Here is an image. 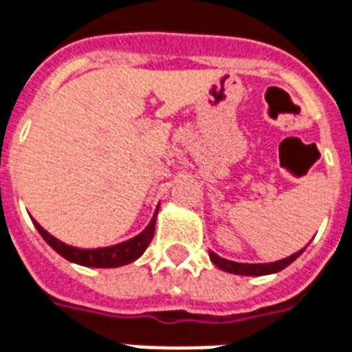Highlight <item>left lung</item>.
Masks as SVG:
<instances>
[{
	"label": "left lung",
	"mask_w": 352,
	"mask_h": 352,
	"mask_svg": "<svg viewBox=\"0 0 352 352\" xmlns=\"http://www.w3.org/2000/svg\"><path fill=\"white\" fill-rule=\"evenodd\" d=\"M305 252V248L302 250H298L295 254L287 256L284 260L273 261V263H237V261H230L224 260L221 256H217L215 252H210V260L215 263L219 269H223L226 273L232 274H243V276H261V274H273L278 273L282 269H286L292 261H295L298 256Z\"/></svg>",
	"instance_id": "8db88e82"
}]
</instances>
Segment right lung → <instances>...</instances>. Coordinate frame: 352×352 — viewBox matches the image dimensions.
Listing matches in <instances>:
<instances>
[{"label":"right lung","mask_w":352,"mask_h":352,"mask_svg":"<svg viewBox=\"0 0 352 352\" xmlns=\"http://www.w3.org/2000/svg\"><path fill=\"white\" fill-rule=\"evenodd\" d=\"M155 217H157V210H155L150 224H148L146 228L142 230L139 236L131 237V239H128V241L118 243V245H113V247H104V248L70 247V245L59 241V239L52 236V234H47L46 230L42 228L41 224L36 223V221H33V223H35L38 234L44 237V241L54 248L57 254H60L68 261L79 263V265H85V267H104V269H111V267L128 265V263H131V261H135L137 258H141L142 252L146 250V247L150 245V241H152V237H154Z\"/></svg>","instance_id":"right-lung-1"}]
</instances>
